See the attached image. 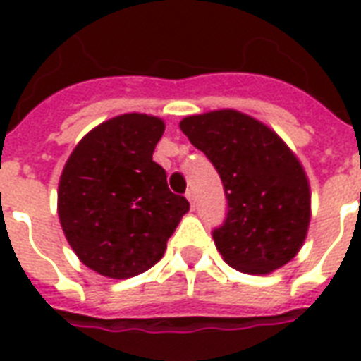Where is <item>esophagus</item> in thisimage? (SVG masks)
Listing matches in <instances>:
<instances>
[{
	"label": "esophagus",
	"instance_id": "34e87169",
	"mask_svg": "<svg viewBox=\"0 0 361 361\" xmlns=\"http://www.w3.org/2000/svg\"><path fill=\"white\" fill-rule=\"evenodd\" d=\"M185 197H187V200H189V204H191V208H195V204H197V197H195V191H192V189H189Z\"/></svg>",
	"mask_w": 361,
	"mask_h": 361
}]
</instances>
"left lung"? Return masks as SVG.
<instances>
[{"label": "left lung", "instance_id": "obj_1", "mask_svg": "<svg viewBox=\"0 0 361 361\" xmlns=\"http://www.w3.org/2000/svg\"><path fill=\"white\" fill-rule=\"evenodd\" d=\"M180 129L225 187L228 214L214 231L225 262L251 275L290 262L311 221L309 180L294 152L268 125L232 109L187 116Z\"/></svg>", "mask_w": 361, "mask_h": 361}]
</instances>
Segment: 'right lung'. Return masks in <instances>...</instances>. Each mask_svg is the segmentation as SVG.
I'll return each mask as SVG.
<instances>
[{
    "label": "right lung",
    "instance_id": "obj_1",
    "mask_svg": "<svg viewBox=\"0 0 361 361\" xmlns=\"http://www.w3.org/2000/svg\"><path fill=\"white\" fill-rule=\"evenodd\" d=\"M163 133L157 116H116L90 130L65 163L59 223L80 262L104 277L129 279L157 264L189 212L153 161Z\"/></svg>",
    "mask_w": 361,
    "mask_h": 361
}]
</instances>
